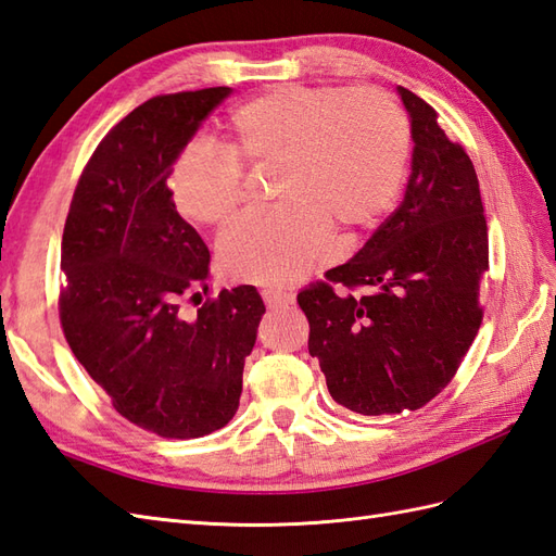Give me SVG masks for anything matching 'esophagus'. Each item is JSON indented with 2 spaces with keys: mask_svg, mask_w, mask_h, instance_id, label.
Returning a JSON list of instances; mask_svg holds the SVG:
<instances>
[{
  "mask_svg": "<svg viewBox=\"0 0 556 556\" xmlns=\"http://www.w3.org/2000/svg\"><path fill=\"white\" fill-rule=\"evenodd\" d=\"M262 296L268 308H278V306H288L294 302V294L288 290H262Z\"/></svg>",
  "mask_w": 556,
  "mask_h": 556,
  "instance_id": "1",
  "label": "esophagus"
}]
</instances>
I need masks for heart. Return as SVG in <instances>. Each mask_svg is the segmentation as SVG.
I'll return each instance as SVG.
<instances>
[{
    "mask_svg": "<svg viewBox=\"0 0 556 556\" xmlns=\"http://www.w3.org/2000/svg\"><path fill=\"white\" fill-rule=\"evenodd\" d=\"M410 122L384 91L280 87L238 105L224 146L188 143L169 172L186 219L222 228L245 207V172L276 167L282 207L236 224L219 240L226 276L290 286L332 240L368 231L394 205L410 160Z\"/></svg>",
    "mask_w": 556,
    "mask_h": 556,
    "instance_id": "1",
    "label": "heart"
}]
</instances>
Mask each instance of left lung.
Segmentation results:
<instances>
[{"mask_svg":"<svg viewBox=\"0 0 556 556\" xmlns=\"http://www.w3.org/2000/svg\"><path fill=\"white\" fill-rule=\"evenodd\" d=\"M399 93L415 143L403 202L354 260L296 294L330 396L358 415L427 405L448 387L483 320L489 226L477 172L434 108Z\"/></svg>","mask_w":556,"mask_h":556,"instance_id":"obj_1","label":"left lung"}]
</instances>
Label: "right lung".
<instances>
[{
	"instance_id": "add662e5",
	"label": "right lung",
	"mask_w": 556,
	"mask_h": 556,
	"mask_svg": "<svg viewBox=\"0 0 556 556\" xmlns=\"http://www.w3.org/2000/svg\"><path fill=\"white\" fill-rule=\"evenodd\" d=\"M231 87L153 97L105 134L67 212L59 296L75 358L113 408L162 439H200L238 410L264 302L252 286L207 292L210 250L167 186L174 160ZM200 304V302H198Z\"/></svg>"
}]
</instances>
